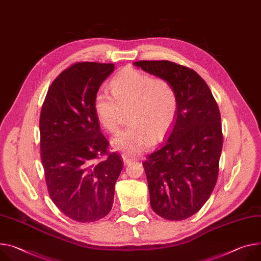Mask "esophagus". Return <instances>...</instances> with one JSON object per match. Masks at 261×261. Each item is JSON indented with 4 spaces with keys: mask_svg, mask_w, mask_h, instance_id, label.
<instances>
[{
    "mask_svg": "<svg viewBox=\"0 0 261 261\" xmlns=\"http://www.w3.org/2000/svg\"><path fill=\"white\" fill-rule=\"evenodd\" d=\"M122 158H123V160H124V162H125L126 164H128V163H130L131 161L135 160V157L130 156V155H129V154H127V153L122 154Z\"/></svg>",
    "mask_w": 261,
    "mask_h": 261,
    "instance_id": "obj_1",
    "label": "esophagus"
}]
</instances>
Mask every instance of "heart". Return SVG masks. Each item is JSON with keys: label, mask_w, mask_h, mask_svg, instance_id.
Returning <instances> with one entry per match:
<instances>
[{"label": "heart", "mask_w": 261, "mask_h": 261, "mask_svg": "<svg viewBox=\"0 0 261 261\" xmlns=\"http://www.w3.org/2000/svg\"><path fill=\"white\" fill-rule=\"evenodd\" d=\"M113 98L100 90L93 99V109L101 126L114 133L121 125L123 110L130 122L113 140L115 150L136 155L163 138L173 127L179 108L174 85L165 79H154L134 68L117 74L109 84Z\"/></svg>", "instance_id": "obj_1"}]
</instances>
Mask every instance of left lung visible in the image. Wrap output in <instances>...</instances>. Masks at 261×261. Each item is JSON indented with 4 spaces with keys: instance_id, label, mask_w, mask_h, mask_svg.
Returning a JSON list of instances; mask_svg holds the SVG:
<instances>
[{
    "instance_id": "obj_1",
    "label": "left lung",
    "mask_w": 261,
    "mask_h": 261,
    "mask_svg": "<svg viewBox=\"0 0 261 261\" xmlns=\"http://www.w3.org/2000/svg\"><path fill=\"white\" fill-rule=\"evenodd\" d=\"M133 64L170 81L177 91L178 114L165 144L143 164L152 209L163 219L185 220L203 207L218 180L223 148L219 106L194 69L168 60Z\"/></svg>"
}]
</instances>
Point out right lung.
<instances>
[{"label":"right lung","instance_id":"obj_1","mask_svg":"<svg viewBox=\"0 0 261 261\" xmlns=\"http://www.w3.org/2000/svg\"><path fill=\"white\" fill-rule=\"evenodd\" d=\"M113 63L78 62L53 81L41 107L40 157L50 197L66 217L80 223L110 212L123 159L107 154L108 140L93 109ZM109 157L99 162V157Z\"/></svg>","mask_w":261,"mask_h":261}]
</instances>
